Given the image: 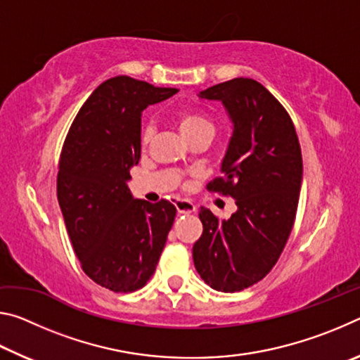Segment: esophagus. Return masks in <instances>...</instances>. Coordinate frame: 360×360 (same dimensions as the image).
<instances>
[{
	"label": "esophagus",
	"instance_id": "1",
	"mask_svg": "<svg viewBox=\"0 0 360 360\" xmlns=\"http://www.w3.org/2000/svg\"><path fill=\"white\" fill-rule=\"evenodd\" d=\"M176 210H178L179 214H191L195 210H197V206H195L192 202H188V200H181L178 198L174 202Z\"/></svg>",
	"mask_w": 360,
	"mask_h": 360
}]
</instances>
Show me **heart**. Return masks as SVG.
Returning a JSON list of instances; mask_svg holds the SVG:
<instances>
[{"instance_id": "obj_1", "label": "heart", "mask_w": 360, "mask_h": 360, "mask_svg": "<svg viewBox=\"0 0 360 360\" xmlns=\"http://www.w3.org/2000/svg\"><path fill=\"white\" fill-rule=\"evenodd\" d=\"M178 127L187 141H192L200 136H212L214 135V124L206 115L200 112H182L178 115ZM155 129L152 124H146L141 131V144L148 146L154 138Z\"/></svg>"}]
</instances>
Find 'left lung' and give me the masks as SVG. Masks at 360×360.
Masks as SVG:
<instances>
[{
  "label": "left lung",
  "mask_w": 360,
  "mask_h": 360,
  "mask_svg": "<svg viewBox=\"0 0 360 360\" xmlns=\"http://www.w3.org/2000/svg\"><path fill=\"white\" fill-rule=\"evenodd\" d=\"M200 98L224 103L233 122L224 176L206 188L235 198L229 221L200 208L203 233L193 264L212 289L238 292L264 279L294 227L302 187V149L289 112L260 82L249 77L212 85Z\"/></svg>",
  "instance_id": "obj_1"
}]
</instances>
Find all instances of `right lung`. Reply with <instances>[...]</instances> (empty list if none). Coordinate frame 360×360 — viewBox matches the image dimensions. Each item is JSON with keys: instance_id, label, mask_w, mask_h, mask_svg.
Masks as SVG:
<instances>
[{"instance_id": "right-lung-1", "label": "right lung", "mask_w": 360, "mask_h": 360, "mask_svg": "<svg viewBox=\"0 0 360 360\" xmlns=\"http://www.w3.org/2000/svg\"><path fill=\"white\" fill-rule=\"evenodd\" d=\"M178 90L129 76L94 90L72 120L58 162L57 197L85 275L112 292H133L154 275L176 208L135 200L127 187L141 158V112Z\"/></svg>"}]
</instances>
